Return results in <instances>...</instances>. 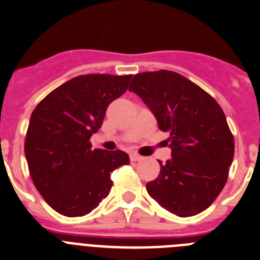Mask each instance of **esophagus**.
Here are the masks:
<instances>
[{
    "label": "esophagus",
    "mask_w": 260,
    "mask_h": 260,
    "mask_svg": "<svg viewBox=\"0 0 260 260\" xmlns=\"http://www.w3.org/2000/svg\"><path fill=\"white\" fill-rule=\"evenodd\" d=\"M142 156L141 155H138V153H132V155H130V160H132V161H141L142 160Z\"/></svg>",
    "instance_id": "obj_1"
}]
</instances>
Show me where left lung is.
<instances>
[{
	"instance_id": "left-lung-1",
	"label": "left lung",
	"mask_w": 260,
	"mask_h": 260,
	"mask_svg": "<svg viewBox=\"0 0 260 260\" xmlns=\"http://www.w3.org/2000/svg\"><path fill=\"white\" fill-rule=\"evenodd\" d=\"M128 91L150 108L169 133L172 158L146 185L151 198L180 217L201 213L226 183L234 139L220 105L204 89L169 70L134 75Z\"/></svg>"
}]
</instances>
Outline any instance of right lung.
Listing matches in <instances>:
<instances>
[{
	"label": "right lung",
	"instance_id": "obj_1",
	"mask_svg": "<svg viewBox=\"0 0 260 260\" xmlns=\"http://www.w3.org/2000/svg\"><path fill=\"white\" fill-rule=\"evenodd\" d=\"M132 77L79 75L32 112L24 143L29 174L41 197L61 215L77 217L95 210L112 189L110 172L130 162L121 150H93L89 138Z\"/></svg>",
	"mask_w": 260,
	"mask_h": 260
}]
</instances>
